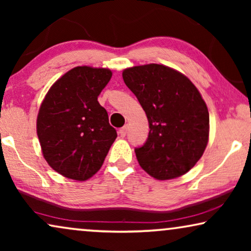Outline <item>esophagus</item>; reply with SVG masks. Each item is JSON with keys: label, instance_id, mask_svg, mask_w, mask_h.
<instances>
[{"label": "esophagus", "instance_id": "34e87169", "mask_svg": "<svg viewBox=\"0 0 251 251\" xmlns=\"http://www.w3.org/2000/svg\"><path fill=\"white\" fill-rule=\"evenodd\" d=\"M126 132H128V126H122V128L119 130V133H120V136H121V137H126Z\"/></svg>", "mask_w": 251, "mask_h": 251}]
</instances>
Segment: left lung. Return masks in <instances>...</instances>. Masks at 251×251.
Instances as JSON below:
<instances>
[{
  "mask_svg": "<svg viewBox=\"0 0 251 251\" xmlns=\"http://www.w3.org/2000/svg\"><path fill=\"white\" fill-rule=\"evenodd\" d=\"M122 76L149 120V137L135 149L140 167L160 180L186 174L209 138V112L200 92L185 75L163 65L126 68Z\"/></svg>",
  "mask_w": 251,
  "mask_h": 251,
  "instance_id": "left-lung-1",
  "label": "left lung"
}]
</instances>
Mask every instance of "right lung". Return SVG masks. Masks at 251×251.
<instances>
[{
    "instance_id": "right-lung-1",
    "label": "right lung",
    "mask_w": 251,
    "mask_h": 251,
    "mask_svg": "<svg viewBox=\"0 0 251 251\" xmlns=\"http://www.w3.org/2000/svg\"><path fill=\"white\" fill-rule=\"evenodd\" d=\"M111 77L107 68L77 66L54 82L41 104L36 129L43 156L64 177L94 176L118 137L98 102Z\"/></svg>"
}]
</instances>
